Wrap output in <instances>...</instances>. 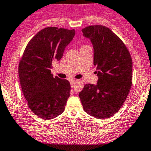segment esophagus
<instances>
[{
    "mask_svg": "<svg viewBox=\"0 0 151 151\" xmlns=\"http://www.w3.org/2000/svg\"><path fill=\"white\" fill-rule=\"evenodd\" d=\"M76 81L75 80H71L70 81V85H71V87H73L74 86V83H75Z\"/></svg>",
    "mask_w": 151,
    "mask_h": 151,
    "instance_id": "obj_1",
    "label": "esophagus"
}]
</instances>
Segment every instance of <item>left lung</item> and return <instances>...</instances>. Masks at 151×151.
Here are the masks:
<instances>
[{
    "label": "left lung",
    "mask_w": 151,
    "mask_h": 151,
    "mask_svg": "<svg viewBox=\"0 0 151 151\" xmlns=\"http://www.w3.org/2000/svg\"><path fill=\"white\" fill-rule=\"evenodd\" d=\"M93 49L96 84L87 83L79 93L84 111L97 119L109 118L117 112L132 86V61L129 51L111 29L101 25L82 29Z\"/></svg>",
    "instance_id": "8db88e82"
}]
</instances>
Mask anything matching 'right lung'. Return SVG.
Wrapping results in <instances>:
<instances>
[{
	"label": "right lung",
	"instance_id": "right-lung-1",
	"mask_svg": "<svg viewBox=\"0 0 151 151\" xmlns=\"http://www.w3.org/2000/svg\"><path fill=\"white\" fill-rule=\"evenodd\" d=\"M76 31L47 27L27 45L19 63L21 86L29 107L44 119L56 117L64 111L70 95V84L51 74L52 63L62 58Z\"/></svg>",
	"mask_w": 151,
	"mask_h": 151
}]
</instances>
